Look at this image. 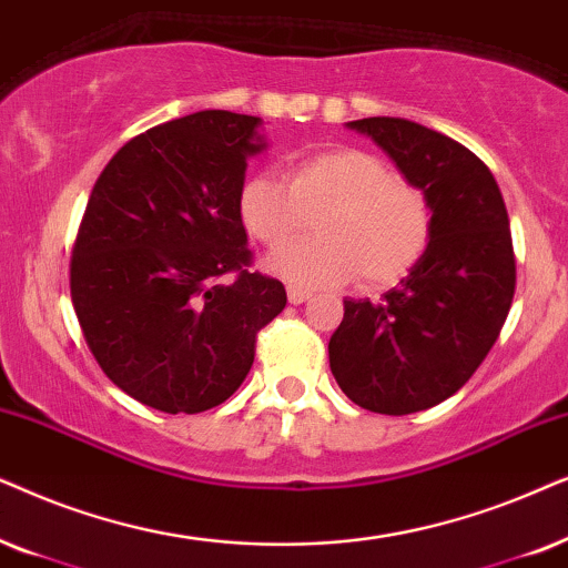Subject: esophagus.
<instances>
[{
	"label": "esophagus",
	"instance_id": "esophagus-1",
	"mask_svg": "<svg viewBox=\"0 0 568 568\" xmlns=\"http://www.w3.org/2000/svg\"><path fill=\"white\" fill-rule=\"evenodd\" d=\"M312 298V291H306V288H298V285H288V301L291 304H304V301H308Z\"/></svg>",
	"mask_w": 568,
	"mask_h": 568
}]
</instances>
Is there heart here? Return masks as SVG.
Returning <instances> with one entry per match:
<instances>
[{
  "label": "heart",
  "mask_w": 568,
  "mask_h": 568,
  "mask_svg": "<svg viewBox=\"0 0 568 568\" xmlns=\"http://www.w3.org/2000/svg\"><path fill=\"white\" fill-rule=\"evenodd\" d=\"M239 217L267 248H283L316 217L320 236L272 254L267 267L296 285L366 288L397 283L428 252L434 210L418 186L355 148L308 155L288 173H254L239 189Z\"/></svg>",
  "instance_id": "b5f03b06"
}]
</instances>
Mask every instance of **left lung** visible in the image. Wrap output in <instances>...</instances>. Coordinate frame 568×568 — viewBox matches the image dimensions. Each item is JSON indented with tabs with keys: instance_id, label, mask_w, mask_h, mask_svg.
<instances>
[{
	"instance_id": "obj_1",
	"label": "left lung",
	"mask_w": 568,
	"mask_h": 568,
	"mask_svg": "<svg viewBox=\"0 0 568 568\" xmlns=\"http://www.w3.org/2000/svg\"><path fill=\"white\" fill-rule=\"evenodd\" d=\"M347 126L372 138L428 196L434 236L382 301L345 298L329 368L366 410H428L470 379L509 314L517 285L509 215L488 165L447 134L395 116Z\"/></svg>"
}]
</instances>
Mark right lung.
<instances>
[{
    "instance_id": "right-lung-1",
    "label": "right lung",
    "mask_w": 568,
    "mask_h": 568,
    "mask_svg": "<svg viewBox=\"0 0 568 568\" xmlns=\"http://www.w3.org/2000/svg\"><path fill=\"white\" fill-rule=\"evenodd\" d=\"M262 119L196 111L111 158L70 262L72 306L103 374L138 403L202 413L246 379L256 332L285 308L275 277L248 272L239 189L267 142Z\"/></svg>"
}]
</instances>
